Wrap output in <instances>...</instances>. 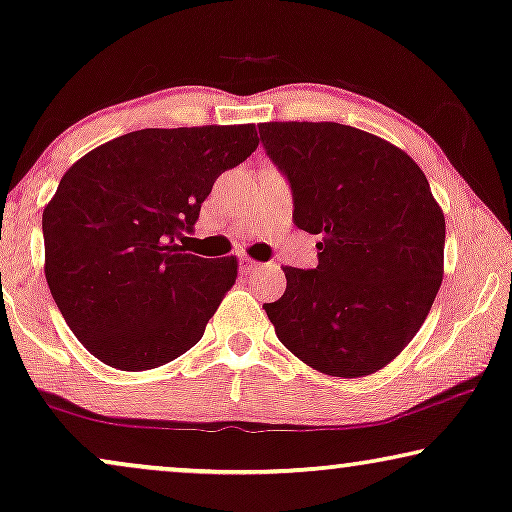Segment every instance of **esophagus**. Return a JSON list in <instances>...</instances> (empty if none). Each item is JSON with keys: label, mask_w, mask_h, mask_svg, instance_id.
I'll use <instances>...</instances> for the list:
<instances>
[{"label": "esophagus", "mask_w": 512, "mask_h": 512, "mask_svg": "<svg viewBox=\"0 0 512 512\" xmlns=\"http://www.w3.org/2000/svg\"><path fill=\"white\" fill-rule=\"evenodd\" d=\"M258 268H261V263H256L254 258H247V256L240 258V272H254Z\"/></svg>", "instance_id": "34e87169"}]
</instances>
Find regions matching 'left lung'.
<instances>
[{"instance_id":"8db88e82","label":"left lung","mask_w":512,"mask_h":512,"mask_svg":"<svg viewBox=\"0 0 512 512\" xmlns=\"http://www.w3.org/2000/svg\"><path fill=\"white\" fill-rule=\"evenodd\" d=\"M291 186L293 223L319 235V265L284 268L263 310L282 345L333 377L387 366L415 338L443 282L445 216L394 144L340 123H263Z\"/></svg>"}]
</instances>
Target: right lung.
<instances>
[{
  "mask_svg": "<svg viewBox=\"0 0 512 512\" xmlns=\"http://www.w3.org/2000/svg\"><path fill=\"white\" fill-rule=\"evenodd\" d=\"M256 125L137 130L97 146L44 209L46 282L81 345L118 370L188 352L237 277V258L186 254L221 172L256 151Z\"/></svg>",
  "mask_w": 512,
  "mask_h": 512,
  "instance_id": "1",
  "label": "right lung"
}]
</instances>
